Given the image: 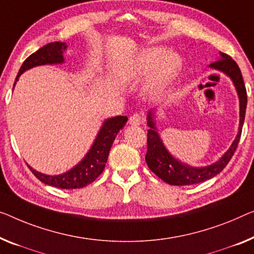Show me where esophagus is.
<instances>
[{
  "label": "esophagus",
  "instance_id": "34e87169",
  "mask_svg": "<svg viewBox=\"0 0 254 254\" xmlns=\"http://www.w3.org/2000/svg\"><path fill=\"white\" fill-rule=\"evenodd\" d=\"M143 122H145V117H143L142 115L138 114V113H135V114H133L130 117V124H131V126L138 127V126H141Z\"/></svg>",
  "mask_w": 254,
  "mask_h": 254
}]
</instances>
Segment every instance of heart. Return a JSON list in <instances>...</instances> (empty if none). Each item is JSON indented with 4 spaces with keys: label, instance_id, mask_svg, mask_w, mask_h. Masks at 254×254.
I'll return each mask as SVG.
<instances>
[{
    "label": "heart",
    "instance_id": "b5f03b06",
    "mask_svg": "<svg viewBox=\"0 0 254 254\" xmlns=\"http://www.w3.org/2000/svg\"><path fill=\"white\" fill-rule=\"evenodd\" d=\"M180 57L166 49L153 47L145 49L127 64L122 69L123 78L134 79L145 76L150 71L148 90L150 93H157L175 78L181 69Z\"/></svg>",
    "mask_w": 254,
    "mask_h": 254
}]
</instances>
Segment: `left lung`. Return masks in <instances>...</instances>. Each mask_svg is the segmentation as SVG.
<instances>
[{"instance_id": "8db88e82", "label": "left lung", "mask_w": 254, "mask_h": 254, "mask_svg": "<svg viewBox=\"0 0 254 254\" xmlns=\"http://www.w3.org/2000/svg\"><path fill=\"white\" fill-rule=\"evenodd\" d=\"M221 59L213 64H211L212 68L224 71L228 76L233 79L234 84L236 86L238 97H240L241 105V119H240V130H238L237 137L234 140L233 145L230 146L228 151L219 160L217 163L205 166V168H190V166L185 165L173 158L158 137L157 132L155 131V126L151 119V112L148 114V126L150 128L147 132V153H146V163L150 169V171L155 173L158 178L165 181L166 184L173 185V186H188V185H194L203 183L207 179H211L228 164L230 158L233 157L234 153L240 142V138L242 134V127H243L245 111H247L248 94L245 89L243 76H242L241 69L238 67L232 57L221 52Z\"/></svg>"}]
</instances>
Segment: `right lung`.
Masks as SVG:
<instances>
[{"instance_id": "right-lung-1", "label": "right lung", "mask_w": 254, "mask_h": 254, "mask_svg": "<svg viewBox=\"0 0 254 254\" xmlns=\"http://www.w3.org/2000/svg\"><path fill=\"white\" fill-rule=\"evenodd\" d=\"M66 43L52 42L39 49L22 63L20 69L18 71L16 82L18 81V77L29 68L45 65V64L63 63V51L66 50ZM16 82H14V84H16ZM127 116H116L106 121L86 156L83 158L82 162H79V164L71 169L70 171L64 173V175L47 176L35 171L30 166L28 168L37 179L45 185H49V186L63 189H77L85 187L86 185L93 183L103 173L113 142H114L119 131L127 123Z\"/></svg>"}]
</instances>
